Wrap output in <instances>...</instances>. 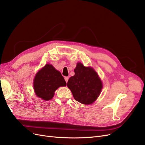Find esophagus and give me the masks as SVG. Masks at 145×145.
Segmentation results:
<instances>
[{
    "mask_svg": "<svg viewBox=\"0 0 145 145\" xmlns=\"http://www.w3.org/2000/svg\"><path fill=\"white\" fill-rule=\"evenodd\" d=\"M65 81L66 82V83H67V81H68V80H69V77L66 76V77L65 78Z\"/></svg>",
    "mask_w": 145,
    "mask_h": 145,
    "instance_id": "1",
    "label": "esophagus"
}]
</instances>
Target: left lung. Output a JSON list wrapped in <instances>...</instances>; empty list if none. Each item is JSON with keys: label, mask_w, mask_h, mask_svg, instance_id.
Listing matches in <instances>:
<instances>
[{"label": "left lung", "mask_w": 145, "mask_h": 145, "mask_svg": "<svg viewBox=\"0 0 145 145\" xmlns=\"http://www.w3.org/2000/svg\"><path fill=\"white\" fill-rule=\"evenodd\" d=\"M74 75L69 78L67 87L74 99L86 105L92 104L97 99L103 88V83L97 73L91 67L78 63Z\"/></svg>", "instance_id": "obj_1"}]
</instances>
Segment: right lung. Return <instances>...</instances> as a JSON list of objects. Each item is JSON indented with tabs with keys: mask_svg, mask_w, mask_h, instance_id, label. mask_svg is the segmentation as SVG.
<instances>
[{
	"mask_svg": "<svg viewBox=\"0 0 145 145\" xmlns=\"http://www.w3.org/2000/svg\"><path fill=\"white\" fill-rule=\"evenodd\" d=\"M33 85L36 95L48 101L54 97L58 88L66 86V82L59 71L52 65L47 64L36 74Z\"/></svg>",
	"mask_w": 145,
	"mask_h": 145,
	"instance_id": "1",
	"label": "right lung"
}]
</instances>
